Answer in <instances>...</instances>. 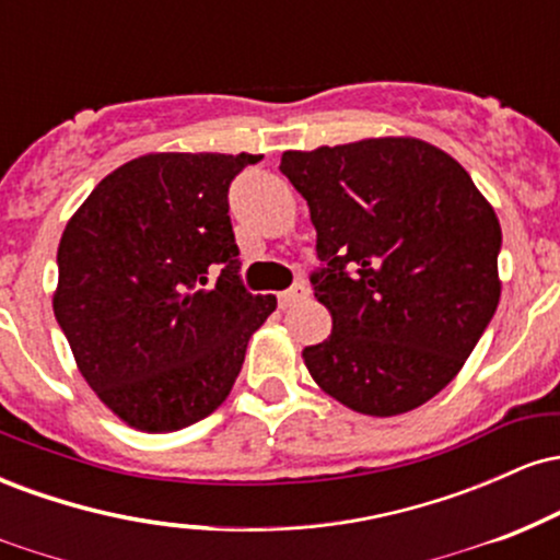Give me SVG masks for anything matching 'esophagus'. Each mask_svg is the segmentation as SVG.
Segmentation results:
<instances>
[{
	"label": "esophagus",
	"instance_id": "obj_1",
	"mask_svg": "<svg viewBox=\"0 0 560 560\" xmlns=\"http://www.w3.org/2000/svg\"><path fill=\"white\" fill-rule=\"evenodd\" d=\"M307 287L305 284H292L287 289V292H281L279 294V305L281 307H292V305H298V302H302V300H307Z\"/></svg>",
	"mask_w": 560,
	"mask_h": 560
}]
</instances>
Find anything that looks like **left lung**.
<instances>
[{
	"label": "left lung",
	"instance_id": "8db88e82",
	"mask_svg": "<svg viewBox=\"0 0 560 560\" xmlns=\"http://www.w3.org/2000/svg\"><path fill=\"white\" fill-rule=\"evenodd\" d=\"M307 199L329 339L302 350L316 384L365 416L432 400L498 311L503 234L471 176L419 139L284 152Z\"/></svg>",
	"mask_w": 560,
	"mask_h": 560
}]
</instances>
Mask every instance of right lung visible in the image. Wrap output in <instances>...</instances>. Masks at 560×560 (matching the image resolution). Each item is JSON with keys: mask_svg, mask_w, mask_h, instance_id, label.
Here are the masks:
<instances>
[{"mask_svg": "<svg viewBox=\"0 0 560 560\" xmlns=\"http://www.w3.org/2000/svg\"><path fill=\"white\" fill-rule=\"evenodd\" d=\"M262 155L160 152L94 186L57 247L55 318L100 400L176 432L229 397L273 294L242 284L229 186Z\"/></svg>", "mask_w": 560, "mask_h": 560, "instance_id": "obj_1", "label": "right lung"}]
</instances>
